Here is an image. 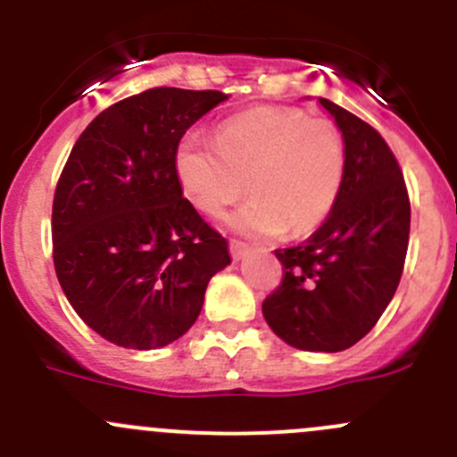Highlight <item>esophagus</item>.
<instances>
[{"mask_svg":"<svg viewBox=\"0 0 457 457\" xmlns=\"http://www.w3.org/2000/svg\"><path fill=\"white\" fill-rule=\"evenodd\" d=\"M245 252H247L245 243L238 241V238H232V241H229V254H232L234 261H238V258L245 254Z\"/></svg>","mask_w":457,"mask_h":457,"instance_id":"1","label":"esophagus"}]
</instances>
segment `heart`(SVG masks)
I'll return each instance as SVG.
<instances>
[{"instance_id": "heart-1", "label": "heart", "mask_w": 457, "mask_h": 457, "mask_svg": "<svg viewBox=\"0 0 457 457\" xmlns=\"http://www.w3.org/2000/svg\"><path fill=\"white\" fill-rule=\"evenodd\" d=\"M174 172L186 199L220 216L252 192L228 219L252 237H296L320 228L345 181V141L329 119L294 108H254L228 119L219 139L187 132L177 145Z\"/></svg>"}]
</instances>
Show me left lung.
Here are the masks:
<instances>
[{"instance_id":"obj_1","label":"left lung","mask_w":457,"mask_h":457,"mask_svg":"<svg viewBox=\"0 0 457 457\" xmlns=\"http://www.w3.org/2000/svg\"><path fill=\"white\" fill-rule=\"evenodd\" d=\"M318 101L343 132V190L310 241L274 252L283 280L262 301V316L292 347L334 353L365 338L394 298L411 203L380 132L329 99Z\"/></svg>"}]
</instances>
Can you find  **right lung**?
<instances>
[{
  "instance_id": "1",
  "label": "right lung",
  "mask_w": 457,
  "mask_h": 457,
  "mask_svg": "<svg viewBox=\"0 0 457 457\" xmlns=\"http://www.w3.org/2000/svg\"><path fill=\"white\" fill-rule=\"evenodd\" d=\"M228 99L150 87L96 114L53 199V261L72 310L101 338L165 347L201 314L228 241L183 199L174 154L187 128Z\"/></svg>"
}]
</instances>
